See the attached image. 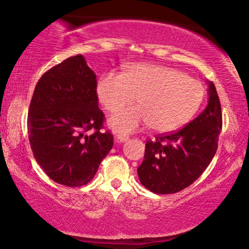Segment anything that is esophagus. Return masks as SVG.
Here are the masks:
<instances>
[{
	"label": "esophagus",
	"instance_id": "esophagus-1",
	"mask_svg": "<svg viewBox=\"0 0 249 249\" xmlns=\"http://www.w3.org/2000/svg\"><path fill=\"white\" fill-rule=\"evenodd\" d=\"M116 139H117V142H125L126 141H128V136H126V134H124V133H117Z\"/></svg>",
	"mask_w": 249,
	"mask_h": 249
}]
</instances>
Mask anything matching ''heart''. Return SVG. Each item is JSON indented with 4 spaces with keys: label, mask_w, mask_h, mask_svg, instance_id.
<instances>
[{
    "label": "heart",
    "mask_w": 249,
    "mask_h": 249,
    "mask_svg": "<svg viewBox=\"0 0 249 249\" xmlns=\"http://www.w3.org/2000/svg\"><path fill=\"white\" fill-rule=\"evenodd\" d=\"M97 96L105 110L117 112L108 119L113 130L133 132L150 124L160 133L172 132L185 125L198 111L204 87L198 79L174 68L146 63L126 64L123 73L108 71L97 82Z\"/></svg>",
    "instance_id": "heart-1"
}]
</instances>
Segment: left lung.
<instances>
[{"instance_id": "1", "label": "left lung", "mask_w": 249, "mask_h": 249, "mask_svg": "<svg viewBox=\"0 0 249 249\" xmlns=\"http://www.w3.org/2000/svg\"><path fill=\"white\" fill-rule=\"evenodd\" d=\"M208 83V104L200 115L176 132L156 137L145 145L138 167L142 185L157 194H172L193 184L212 161L222 127L216 89Z\"/></svg>"}]
</instances>
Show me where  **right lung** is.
<instances>
[{
    "mask_svg": "<svg viewBox=\"0 0 249 249\" xmlns=\"http://www.w3.org/2000/svg\"><path fill=\"white\" fill-rule=\"evenodd\" d=\"M96 89L95 72L77 55L48 70L31 98L28 133L34 157L64 186L90 182L113 146L112 134L102 131L104 113Z\"/></svg>",
    "mask_w": 249,
    "mask_h": 249,
    "instance_id": "add662e5",
    "label": "right lung"
}]
</instances>
